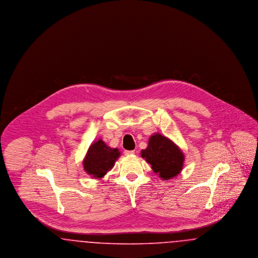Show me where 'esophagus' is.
Listing matches in <instances>:
<instances>
[{"label":"esophagus","mask_w":258,"mask_h":258,"mask_svg":"<svg viewBox=\"0 0 258 258\" xmlns=\"http://www.w3.org/2000/svg\"><path fill=\"white\" fill-rule=\"evenodd\" d=\"M135 152L134 151V150H132V151H124V155L125 156H131V155H134L135 154Z\"/></svg>","instance_id":"1"}]
</instances>
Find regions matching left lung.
I'll list each match as a JSON object with an SVG mask.
<instances>
[{"label":"left lung","mask_w":258,"mask_h":258,"mask_svg":"<svg viewBox=\"0 0 258 258\" xmlns=\"http://www.w3.org/2000/svg\"><path fill=\"white\" fill-rule=\"evenodd\" d=\"M141 157L152 165V169L162 180L176 177L183 169V152L167 137L156 134L149 139L148 147L141 151Z\"/></svg>","instance_id":"1"}]
</instances>
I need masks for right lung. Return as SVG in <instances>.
<instances>
[{"instance_id":"1","label":"right lung","mask_w":258,"mask_h":258,"mask_svg":"<svg viewBox=\"0 0 258 258\" xmlns=\"http://www.w3.org/2000/svg\"><path fill=\"white\" fill-rule=\"evenodd\" d=\"M120 157L118 149L108 147L101 139L93 143L83 160L85 171L93 178L100 179L114 166Z\"/></svg>"}]
</instances>
